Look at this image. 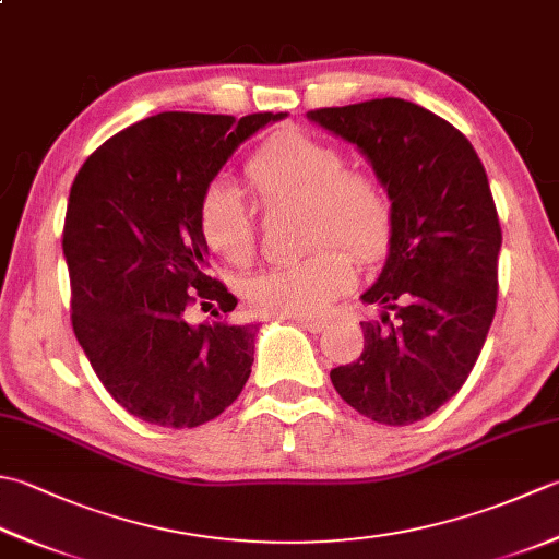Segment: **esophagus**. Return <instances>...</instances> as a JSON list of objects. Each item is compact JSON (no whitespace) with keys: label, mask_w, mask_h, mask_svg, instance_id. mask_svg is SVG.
Instances as JSON below:
<instances>
[{"label":"esophagus","mask_w":559,"mask_h":559,"mask_svg":"<svg viewBox=\"0 0 559 559\" xmlns=\"http://www.w3.org/2000/svg\"><path fill=\"white\" fill-rule=\"evenodd\" d=\"M293 320H295V324L302 326V330L312 332V334L322 332L324 326H326V320H314V317H293Z\"/></svg>","instance_id":"1"}]
</instances>
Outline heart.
<instances>
[{
    "label": "heart",
    "instance_id": "b5f03b06",
    "mask_svg": "<svg viewBox=\"0 0 559 559\" xmlns=\"http://www.w3.org/2000/svg\"><path fill=\"white\" fill-rule=\"evenodd\" d=\"M247 177L266 203H302V242L310 257L269 269L247 283V300L264 314L314 317L352 288L358 261L385 257L395 225L388 191L373 174L348 169L342 150L298 130L269 138L247 162ZM199 227L217 257L247 266L257 251V213L225 179L201 195ZM347 248L344 250L343 247Z\"/></svg>",
    "mask_w": 559,
    "mask_h": 559
}]
</instances>
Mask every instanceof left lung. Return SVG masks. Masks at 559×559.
<instances>
[{
  "label": "left lung",
  "mask_w": 559,
  "mask_h": 559,
  "mask_svg": "<svg viewBox=\"0 0 559 559\" xmlns=\"http://www.w3.org/2000/svg\"><path fill=\"white\" fill-rule=\"evenodd\" d=\"M373 164L395 211L390 254L360 300L382 308L364 354L330 378L388 426L429 417L465 385L497 312L501 227L483 162L448 120L404 98L314 108Z\"/></svg>",
  "instance_id": "1"
}]
</instances>
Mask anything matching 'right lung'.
I'll use <instances>...</instances> for the list:
<instances>
[{
    "instance_id": "right-lung-1",
    "label": "right lung",
    "mask_w": 559,
    "mask_h": 559,
    "mask_svg": "<svg viewBox=\"0 0 559 559\" xmlns=\"http://www.w3.org/2000/svg\"><path fill=\"white\" fill-rule=\"evenodd\" d=\"M286 114L167 111L120 130L76 171L62 229L72 330L133 417L193 429L233 404L254 364L257 324H191L233 312L207 273L199 205L242 142Z\"/></svg>"
}]
</instances>
